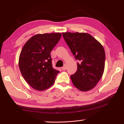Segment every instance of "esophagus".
<instances>
[{"label": "esophagus", "instance_id": "1", "mask_svg": "<svg viewBox=\"0 0 124 124\" xmlns=\"http://www.w3.org/2000/svg\"><path fill=\"white\" fill-rule=\"evenodd\" d=\"M67 68V64H64L63 67H62L61 68L62 70H66Z\"/></svg>", "mask_w": 124, "mask_h": 124}]
</instances>
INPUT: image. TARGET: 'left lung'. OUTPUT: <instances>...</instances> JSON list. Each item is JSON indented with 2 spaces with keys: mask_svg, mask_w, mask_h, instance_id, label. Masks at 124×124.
Here are the masks:
<instances>
[{
  "mask_svg": "<svg viewBox=\"0 0 124 124\" xmlns=\"http://www.w3.org/2000/svg\"><path fill=\"white\" fill-rule=\"evenodd\" d=\"M77 63V71L70 76L75 87L87 91L95 87L103 74L105 51L101 44L86 33H62Z\"/></svg>",
  "mask_w": 124,
  "mask_h": 124,
  "instance_id": "1",
  "label": "left lung"
}]
</instances>
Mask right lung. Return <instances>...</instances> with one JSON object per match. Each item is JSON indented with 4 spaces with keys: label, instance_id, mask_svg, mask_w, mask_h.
I'll return each mask as SVG.
<instances>
[{
    "label": "right lung",
    "instance_id": "right-lung-1",
    "mask_svg": "<svg viewBox=\"0 0 124 124\" xmlns=\"http://www.w3.org/2000/svg\"><path fill=\"white\" fill-rule=\"evenodd\" d=\"M61 35L60 33L38 34L22 47L18 66L23 78L33 89L43 91L54 84L59 71L52 68L50 53Z\"/></svg>",
    "mask_w": 124,
    "mask_h": 124
}]
</instances>
